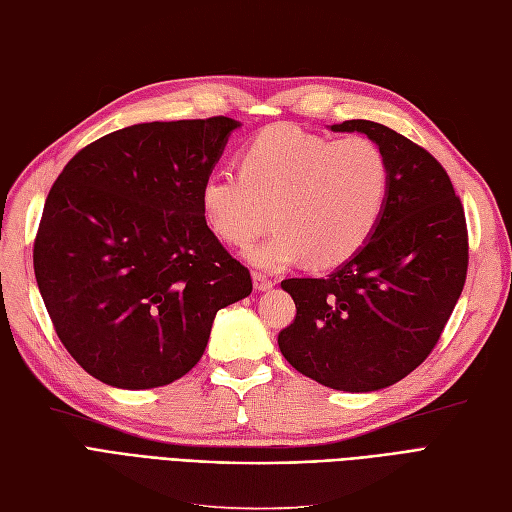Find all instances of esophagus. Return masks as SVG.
Instances as JSON below:
<instances>
[{"instance_id": "34e87169", "label": "esophagus", "mask_w": 512, "mask_h": 512, "mask_svg": "<svg viewBox=\"0 0 512 512\" xmlns=\"http://www.w3.org/2000/svg\"><path fill=\"white\" fill-rule=\"evenodd\" d=\"M253 287H255V291H268V289L274 287V283L268 276H263L261 272H255L253 274Z\"/></svg>"}]
</instances>
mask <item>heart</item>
Masks as SVG:
<instances>
[{
	"mask_svg": "<svg viewBox=\"0 0 512 512\" xmlns=\"http://www.w3.org/2000/svg\"><path fill=\"white\" fill-rule=\"evenodd\" d=\"M387 195L389 166L374 140L272 125L242 148L240 174H206L197 200L210 232L236 246L261 232L270 208L274 225L246 253L255 266L285 270L310 257L327 270L370 242Z\"/></svg>",
	"mask_w": 512,
	"mask_h": 512,
	"instance_id": "obj_1",
	"label": "heart"
}]
</instances>
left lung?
I'll list each match as a JSON object with an SVG mask.
<instances>
[{"instance_id": "left-lung-1", "label": "left lung", "mask_w": 512, "mask_h": 512, "mask_svg": "<svg viewBox=\"0 0 512 512\" xmlns=\"http://www.w3.org/2000/svg\"><path fill=\"white\" fill-rule=\"evenodd\" d=\"M332 129L381 146L387 204L353 259L327 278L280 283L298 312L278 346L312 381L368 393L402 381L432 353L466 283L468 229L449 174L425 148L374 121Z\"/></svg>"}]
</instances>
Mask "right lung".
Segmentation results:
<instances>
[{
  "mask_svg": "<svg viewBox=\"0 0 512 512\" xmlns=\"http://www.w3.org/2000/svg\"><path fill=\"white\" fill-rule=\"evenodd\" d=\"M240 123H138L91 142L48 191L34 270L68 353L97 381L153 389L206 351L217 312L253 291L197 191Z\"/></svg>",
  "mask_w": 512,
  "mask_h": 512,
  "instance_id": "1",
  "label": "right lung"
}]
</instances>
